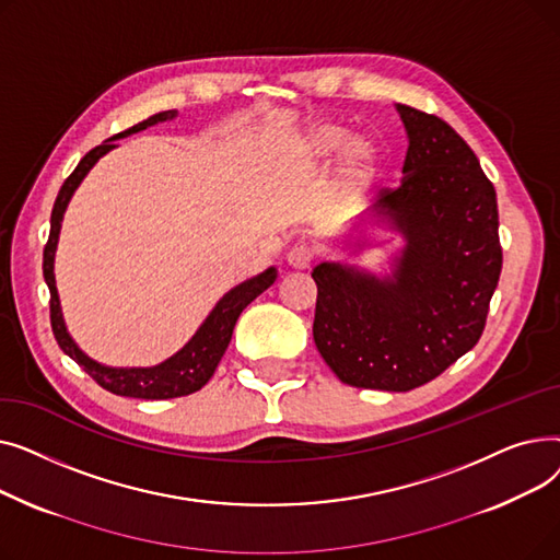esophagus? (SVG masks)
I'll use <instances>...</instances> for the list:
<instances>
[{
	"instance_id": "esophagus-1",
	"label": "esophagus",
	"mask_w": 560,
	"mask_h": 560,
	"mask_svg": "<svg viewBox=\"0 0 560 560\" xmlns=\"http://www.w3.org/2000/svg\"><path fill=\"white\" fill-rule=\"evenodd\" d=\"M313 258H315V252H313V247H308V245L292 247V249L288 252V256H285L290 268H295V270H308Z\"/></svg>"
}]
</instances>
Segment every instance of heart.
Instances as JSON below:
<instances>
[{
	"instance_id": "heart-1",
	"label": "heart",
	"mask_w": 560,
	"mask_h": 560,
	"mask_svg": "<svg viewBox=\"0 0 560 560\" xmlns=\"http://www.w3.org/2000/svg\"><path fill=\"white\" fill-rule=\"evenodd\" d=\"M302 152L315 165L327 163L338 152L334 167V190L345 197L363 190L378 167L376 144L365 136H349V129L334 120L311 127Z\"/></svg>"
}]
</instances>
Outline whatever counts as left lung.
I'll return each instance as SVG.
<instances>
[{
	"label": "left lung",
	"mask_w": 560,
	"mask_h": 560,
	"mask_svg": "<svg viewBox=\"0 0 560 560\" xmlns=\"http://www.w3.org/2000/svg\"><path fill=\"white\" fill-rule=\"evenodd\" d=\"M408 138L401 186L347 233L345 249L372 247L370 226L401 238L390 272L325 260L313 268V340L347 386L406 393L472 349L502 272L494 186L469 144L435 115L395 104Z\"/></svg>",
	"instance_id": "obj_1"
}]
</instances>
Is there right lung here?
Wrapping results in <instances>:
<instances>
[{
	"label": "right lung",
	"mask_w": 560,
	"mask_h": 560,
	"mask_svg": "<svg viewBox=\"0 0 560 560\" xmlns=\"http://www.w3.org/2000/svg\"><path fill=\"white\" fill-rule=\"evenodd\" d=\"M176 115H179L176 110L156 113L152 117H147V120L133 125L131 129L104 140L100 147H95V150L88 152L79 161L74 172L68 176L61 190H58V197H56L54 209H51L49 241H47L45 254H43V275H45L49 295H51L49 313H51V329H54L56 342L74 363H79L88 374H91L104 390H108L113 395H120V397L172 399V397H184V395L197 393L201 386L209 384V378L213 376L218 363L222 361L224 351L231 342V334H233V327H235V322H238L241 313L260 295V292H265L277 281V268L272 265V268L262 270L260 275L224 292L222 300L213 306V311L206 315V319L201 322L195 336L179 351H176V354H172L170 359H165L163 363L152 365V368H110V365L97 363L95 359L88 357L85 351L74 342V338L70 336V331L66 327V319H63V311H61V300H58L56 277H54V256H56L58 235H61V224H63L68 203H70L74 190L85 179V174L93 170V165L104 154L115 150L117 147L115 140L138 133L147 127H154L159 122L174 120Z\"/></svg>",
	"instance_id": "obj_1"
}]
</instances>
